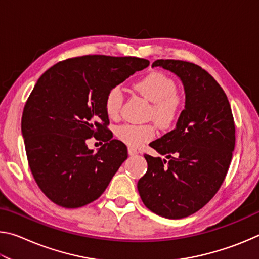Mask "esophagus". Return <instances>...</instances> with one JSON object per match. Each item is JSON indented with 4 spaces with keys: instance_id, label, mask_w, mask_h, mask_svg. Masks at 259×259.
<instances>
[{
    "instance_id": "1",
    "label": "esophagus",
    "mask_w": 259,
    "mask_h": 259,
    "mask_svg": "<svg viewBox=\"0 0 259 259\" xmlns=\"http://www.w3.org/2000/svg\"><path fill=\"white\" fill-rule=\"evenodd\" d=\"M128 153H129V155H136L138 153V151L136 150V148H134V147H129L128 148Z\"/></svg>"
}]
</instances>
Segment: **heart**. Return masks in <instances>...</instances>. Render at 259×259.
<instances>
[{
	"instance_id": "1",
	"label": "heart",
	"mask_w": 259,
	"mask_h": 259,
	"mask_svg": "<svg viewBox=\"0 0 259 259\" xmlns=\"http://www.w3.org/2000/svg\"><path fill=\"white\" fill-rule=\"evenodd\" d=\"M135 89L152 103L150 117L161 129H170L181 119L185 99L177 91V83L162 72H151L136 83ZM123 104L120 87H114L105 97V111L109 119H117ZM116 137L131 147H138L155 137L153 124H123L115 131Z\"/></svg>"
}]
</instances>
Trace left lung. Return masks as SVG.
I'll list each match as a JSON object with an SVG mask.
<instances>
[{
    "mask_svg": "<svg viewBox=\"0 0 259 259\" xmlns=\"http://www.w3.org/2000/svg\"><path fill=\"white\" fill-rule=\"evenodd\" d=\"M181 77L185 109L176 129L150 144L166 160L145 154L147 171L137 188L144 204L159 216L179 219L204 207L221 188L235 146L229 99L217 81L190 61L159 59Z\"/></svg>",
    "mask_w": 259,
    "mask_h": 259,
    "instance_id": "left-lung-1",
    "label": "left lung"
}]
</instances>
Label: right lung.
<instances>
[{"label":"right lung","instance_id":"1","mask_svg":"<svg viewBox=\"0 0 259 259\" xmlns=\"http://www.w3.org/2000/svg\"><path fill=\"white\" fill-rule=\"evenodd\" d=\"M150 65L137 57L88 55L59 61L38 78L21 117L26 155L48 199L64 208L97 200L128 157L112 139L105 97L112 88ZM102 140L94 153L85 140Z\"/></svg>","mask_w":259,"mask_h":259}]
</instances>
